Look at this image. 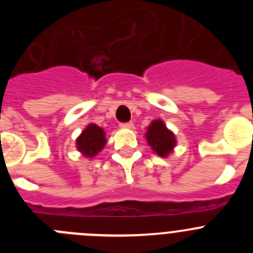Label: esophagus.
Here are the masks:
<instances>
[{"label": "esophagus", "instance_id": "obj_1", "mask_svg": "<svg viewBox=\"0 0 253 253\" xmlns=\"http://www.w3.org/2000/svg\"><path fill=\"white\" fill-rule=\"evenodd\" d=\"M120 126H122V128H125V129H134V124L131 122L122 123V124H120Z\"/></svg>", "mask_w": 253, "mask_h": 253}]
</instances>
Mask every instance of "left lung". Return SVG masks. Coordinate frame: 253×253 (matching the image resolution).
Returning <instances> with one entry per match:
<instances>
[{"label":"left lung","instance_id":"left-lung-1","mask_svg":"<svg viewBox=\"0 0 253 253\" xmlns=\"http://www.w3.org/2000/svg\"><path fill=\"white\" fill-rule=\"evenodd\" d=\"M146 139L152 151L160 156L167 157L176 146L175 134L165 125L162 120H153L146 133Z\"/></svg>","mask_w":253,"mask_h":253}]
</instances>
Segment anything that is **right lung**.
Segmentation results:
<instances>
[{
	"mask_svg": "<svg viewBox=\"0 0 253 253\" xmlns=\"http://www.w3.org/2000/svg\"><path fill=\"white\" fill-rule=\"evenodd\" d=\"M105 144H106V138H105L104 129L96 124L87 125L86 129L76 140L77 149L87 158L95 157L100 151H102Z\"/></svg>",
	"mask_w": 253,
	"mask_h": 253,
	"instance_id": "right-lung-1",
	"label": "right lung"
}]
</instances>
